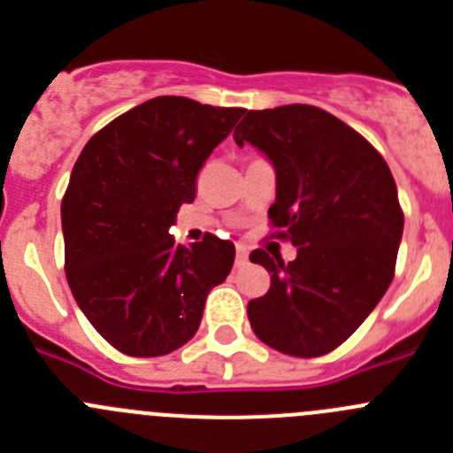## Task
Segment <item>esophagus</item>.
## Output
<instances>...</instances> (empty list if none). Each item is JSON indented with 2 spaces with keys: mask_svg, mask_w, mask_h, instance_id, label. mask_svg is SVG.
<instances>
[{
  "mask_svg": "<svg viewBox=\"0 0 453 453\" xmlns=\"http://www.w3.org/2000/svg\"><path fill=\"white\" fill-rule=\"evenodd\" d=\"M247 261H250V254H247L245 247H238L235 250V267H245Z\"/></svg>",
  "mask_w": 453,
  "mask_h": 453,
  "instance_id": "34e87169",
  "label": "esophagus"
}]
</instances>
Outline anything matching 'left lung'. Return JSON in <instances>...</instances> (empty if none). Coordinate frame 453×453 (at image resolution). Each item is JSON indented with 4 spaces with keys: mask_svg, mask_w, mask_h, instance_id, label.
<instances>
[{
    "mask_svg": "<svg viewBox=\"0 0 453 453\" xmlns=\"http://www.w3.org/2000/svg\"><path fill=\"white\" fill-rule=\"evenodd\" d=\"M276 174L270 219L297 247L286 263L263 250L270 290L247 303L251 329L288 356L329 354L381 302L395 274L403 215L381 154L318 106L250 111L234 131Z\"/></svg>",
    "mask_w": 453,
    "mask_h": 453,
    "instance_id": "8db88e82",
    "label": "left lung"
}]
</instances>
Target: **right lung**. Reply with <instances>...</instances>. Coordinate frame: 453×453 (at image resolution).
Instances as JSON below:
<instances>
[{"label": "right lung", "mask_w": 453, "mask_h": 453, "mask_svg": "<svg viewBox=\"0 0 453 453\" xmlns=\"http://www.w3.org/2000/svg\"><path fill=\"white\" fill-rule=\"evenodd\" d=\"M245 108L156 97L92 135L61 203L65 274L88 322L127 356H165L197 334L211 288L235 247L206 234L170 235L211 151Z\"/></svg>", "instance_id": "right-lung-1"}]
</instances>
